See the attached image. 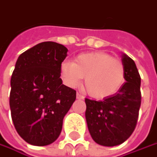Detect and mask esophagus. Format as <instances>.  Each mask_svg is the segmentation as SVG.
Listing matches in <instances>:
<instances>
[{"mask_svg": "<svg viewBox=\"0 0 157 157\" xmlns=\"http://www.w3.org/2000/svg\"><path fill=\"white\" fill-rule=\"evenodd\" d=\"M76 98H77L78 99H83V98H84V97H83L82 95H81L80 93H77V94H76Z\"/></svg>", "mask_w": 157, "mask_h": 157, "instance_id": "1", "label": "esophagus"}]
</instances>
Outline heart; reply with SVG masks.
Masks as SVG:
<instances>
[{
	"mask_svg": "<svg viewBox=\"0 0 157 157\" xmlns=\"http://www.w3.org/2000/svg\"><path fill=\"white\" fill-rule=\"evenodd\" d=\"M60 75L64 83L71 88L78 86L85 77L86 92L101 99L115 94L123 86L125 67L120 59L106 52L97 51L80 54L74 63H62Z\"/></svg>",
	"mask_w": 157,
	"mask_h": 157,
	"instance_id": "obj_1",
	"label": "heart"
}]
</instances>
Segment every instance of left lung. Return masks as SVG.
Wrapping results in <instances>:
<instances>
[{
	"instance_id": "obj_1",
	"label": "left lung",
	"mask_w": 157,
	"mask_h": 157,
	"mask_svg": "<svg viewBox=\"0 0 157 157\" xmlns=\"http://www.w3.org/2000/svg\"><path fill=\"white\" fill-rule=\"evenodd\" d=\"M125 82L115 95L96 101L85 98V117L93 140L114 147L124 142L137 125L141 104L140 75L135 62L124 55Z\"/></svg>"
}]
</instances>
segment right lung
<instances>
[{"label": "right lung", "instance_id": "right-lung-1", "mask_svg": "<svg viewBox=\"0 0 157 157\" xmlns=\"http://www.w3.org/2000/svg\"><path fill=\"white\" fill-rule=\"evenodd\" d=\"M67 52L62 44L41 42L16 62L10 80L11 118L19 136L33 146H47L59 138L63 118L76 98V91L60 78Z\"/></svg>", "mask_w": 157, "mask_h": 157}]
</instances>
